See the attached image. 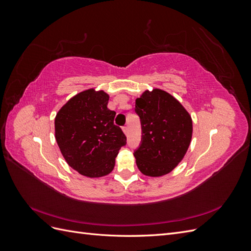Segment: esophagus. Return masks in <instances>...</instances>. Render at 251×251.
Segmentation results:
<instances>
[{"instance_id":"34e87169","label":"esophagus","mask_w":251,"mask_h":251,"mask_svg":"<svg viewBox=\"0 0 251 251\" xmlns=\"http://www.w3.org/2000/svg\"><path fill=\"white\" fill-rule=\"evenodd\" d=\"M123 130H124V132H125V134H126V135H127V134H128V126H124V127H123Z\"/></svg>"}]
</instances>
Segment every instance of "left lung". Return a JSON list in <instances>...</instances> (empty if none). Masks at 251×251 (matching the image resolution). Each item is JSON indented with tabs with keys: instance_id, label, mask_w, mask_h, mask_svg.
Here are the masks:
<instances>
[{
	"instance_id": "obj_1",
	"label": "left lung",
	"mask_w": 251,
	"mask_h": 251,
	"mask_svg": "<svg viewBox=\"0 0 251 251\" xmlns=\"http://www.w3.org/2000/svg\"><path fill=\"white\" fill-rule=\"evenodd\" d=\"M135 113L141 124V142L134 151L139 171L151 177L169 174L191 143V116L176 98L159 89L137 98Z\"/></svg>"
}]
</instances>
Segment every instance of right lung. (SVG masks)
<instances>
[{
  "mask_svg": "<svg viewBox=\"0 0 251 251\" xmlns=\"http://www.w3.org/2000/svg\"><path fill=\"white\" fill-rule=\"evenodd\" d=\"M108 101L103 91L86 90L72 97L55 117V139L67 163L90 178L111 173L119 150L126 144Z\"/></svg>",
  "mask_w": 251,
  "mask_h": 251,
  "instance_id": "add662e5",
  "label": "right lung"
}]
</instances>
